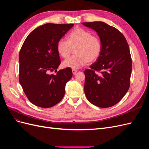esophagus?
Returning <instances> with one entry per match:
<instances>
[{"label":"esophagus","instance_id":"1","mask_svg":"<svg viewBox=\"0 0 149 149\" xmlns=\"http://www.w3.org/2000/svg\"><path fill=\"white\" fill-rule=\"evenodd\" d=\"M72 72H73V74H76V73H77L78 71L76 70H75V69H73V70H72Z\"/></svg>","mask_w":149,"mask_h":149}]
</instances>
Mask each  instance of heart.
Here are the masks:
<instances>
[{
  "instance_id": "heart-1",
  "label": "heart",
  "mask_w": 149,
  "mask_h": 149,
  "mask_svg": "<svg viewBox=\"0 0 149 149\" xmlns=\"http://www.w3.org/2000/svg\"><path fill=\"white\" fill-rule=\"evenodd\" d=\"M75 55L70 56L62 63L65 68L78 69L89 62H94L100 57L102 43L100 37L92 35L91 31L76 27L68 35V40L61 38L57 42L56 49L59 55L64 58L68 56L74 47Z\"/></svg>"
}]
</instances>
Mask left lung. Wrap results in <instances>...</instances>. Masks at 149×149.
Wrapping results in <instances>:
<instances>
[{
    "label": "left lung",
    "mask_w": 149,
    "mask_h": 149,
    "mask_svg": "<svg viewBox=\"0 0 149 149\" xmlns=\"http://www.w3.org/2000/svg\"><path fill=\"white\" fill-rule=\"evenodd\" d=\"M82 24L96 31L102 43L100 57L84 71L86 96L97 107H111L123 99L130 86L132 63L129 45L118 29L104 22ZM100 70V75L95 73Z\"/></svg>",
    "instance_id": "left-lung-1"
}]
</instances>
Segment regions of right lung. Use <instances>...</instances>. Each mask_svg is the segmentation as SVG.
Listing matches in <instances>:
<instances>
[{"label": "right lung", "instance_id": "add662e5", "mask_svg": "<svg viewBox=\"0 0 149 149\" xmlns=\"http://www.w3.org/2000/svg\"><path fill=\"white\" fill-rule=\"evenodd\" d=\"M74 24H46L33 30L19 53V81L25 95L34 105L48 108L63 97L66 83L73 76L69 68L57 71L60 58L58 40ZM55 70L57 74L50 75Z\"/></svg>", "mask_w": 149, "mask_h": 149}]
</instances>
